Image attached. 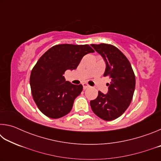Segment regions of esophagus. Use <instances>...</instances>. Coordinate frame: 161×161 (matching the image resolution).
Listing matches in <instances>:
<instances>
[{
  "label": "esophagus",
  "instance_id": "34e87169",
  "mask_svg": "<svg viewBox=\"0 0 161 161\" xmlns=\"http://www.w3.org/2000/svg\"><path fill=\"white\" fill-rule=\"evenodd\" d=\"M82 85H83V89H86L89 88V84H86V83H83Z\"/></svg>",
  "mask_w": 161,
  "mask_h": 161
}]
</instances>
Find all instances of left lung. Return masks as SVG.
<instances>
[{"label": "left lung", "mask_w": 161, "mask_h": 161, "mask_svg": "<svg viewBox=\"0 0 161 161\" xmlns=\"http://www.w3.org/2000/svg\"><path fill=\"white\" fill-rule=\"evenodd\" d=\"M91 46L104 59L103 76L109 77L111 81L108 84L107 94L99 91L90 106L97 116L111 121L121 116L131 102L136 86L135 75L129 59L117 47L104 43Z\"/></svg>", "instance_id": "left-lung-1"}]
</instances>
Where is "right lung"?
Here are the masks:
<instances>
[{
	"label": "right lung",
	"instance_id": "right-lung-1",
	"mask_svg": "<svg viewBox=\"0 0 161 161\" xmlns=\"http://www.w3.org/2000/svg\"><path fill=\"white\" fill-rule=\"evenodd\" d=\"M94 52L88 45L62 44L53 46L42 54L30 78L32 97L42 114L59 119L72 110L83 86L66 81L63 75L67 69H77L83 57Z\"/></svg>",
	"mask_w": 161,
	"mask_h": 161
}]
</instances>
